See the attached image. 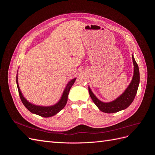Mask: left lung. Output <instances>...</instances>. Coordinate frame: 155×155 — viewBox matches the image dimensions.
I'll list each match as a JSON object with an SVG mask.
<instances>
[{"label": "left lung", "mask_w": 155, "mask_h": 155, "mask_svg": "<svg viewBox=\"0 0 155 155\" xmlns=\"http://www.w3.org/2000/svg\"><path fill=\"white\" fill-rule=\"evenodd\" d=\"M132 58L134 65V74L132 81L122 94L116 98L115 100L108 103L100 101L94 94L90 87H88V92L91 97L101 111L105 113H114L127 109L132 104L137 94L140 83V72L138 64L136 62L133 55H132Z\"/></svg>", "instance_id": "8db88e82"}]
</instances>
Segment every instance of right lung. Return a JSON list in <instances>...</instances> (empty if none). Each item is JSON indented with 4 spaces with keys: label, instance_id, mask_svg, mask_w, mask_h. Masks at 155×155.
Segmentation results:
<instances>
[{
    "label": "right lung",
    "instance_id": "right-lung-1",
    "mask_svg": "<svg viewBox=\"0 0 155 155\" xmlns=\"http://www.w3.org/2000/svg\"><path fill=\"white\" fill-rule=\"evenodd\" d=\"M17 79L18 78H17V74L16 82H17V88H18V94H19L20 98L22 102L23 105H24L26 109L30 112H31V113L37 114V115H39L42 117H44V118H48V117L53 116L55 115L56 114H58L59 111H61L63 109L67 103L69 91L76 79V78L72 79V80H70L68 83V84L67 85L66 87H65L64 90L63 91L61 97V99L59 100V101L57 103V104L54 105H51V106L44 107V106H39V105H35L32 104L25 99V97H24V96H22V94L21 92L19 86H18V79Z\"/></svg>",
    "mask_w": 155,
    "mask_h": 155
}]
</instances>
